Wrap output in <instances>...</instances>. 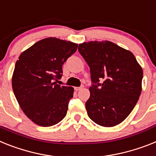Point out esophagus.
I'll list each match as a JSON object with an SVG mask.
<instances>
[{"label":"esophagus","instance_id":"1","mask_svg":"<svg viewBox=\"0 0 156 156\" xmlns=\"http://www.w3.org/2000/svg\"><path fill=\"white\" fill-rule=\"evenodd\" d=\"M82 88H83V86H80V87H75V88H74V90H75L76 91H78V90H82Z\"/></svg>","mask_w":156,"mask_h":156}]
</instances>
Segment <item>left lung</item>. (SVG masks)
<instances>
[{"label": "left lung", "mask_w": 156, "mask_h": 156, "mask_svg": "<svg viewBox=\"0 0 156 156\" xmlns=\"http://www.w3.org/2000/svg\"><path fill=\"white\" fill-rule=\"evenodd\" d=\"M78 51L90 66L93 82L86 102L89 117L103 127L119 125L138 101L142 67L132 52L107 40L80 44Z\"/></svg>", "instance_id": "left-lung-1"}]
</instances>
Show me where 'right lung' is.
<instances>
[{"mask_svg":"<svg viewBox=\"0 0 156 156\" xmlns=\"http://www.w3.org/2000/svg\"><path fill=\"white\" fill-rule=\"evenodd\" d=\"M78 44L49 37L22 52L16 62L12 86L23 112L42 127L60 122L66 116L74 88L60 86L62 65L77 51Z\"/></svg>","mask_w":156,"mask_h":156,"instance_id":"1","label":"right lung"}]
</instances>
